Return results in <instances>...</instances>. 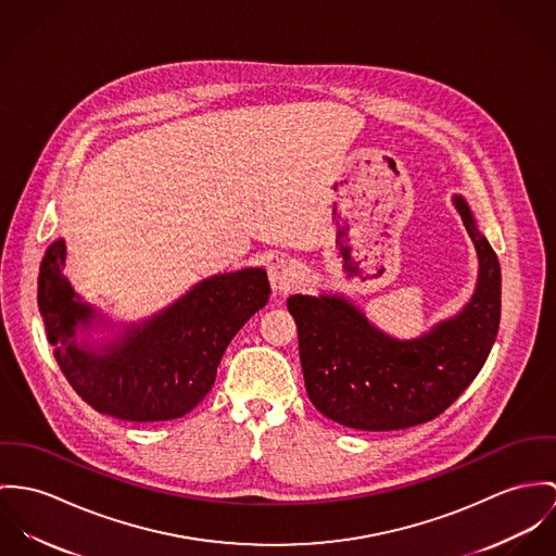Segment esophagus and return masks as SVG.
Segmentation results:
<instances>
[{"mask_svg": "<svg viewBox=\"0 0 556 556\" xmlns=\"http://www.w3.org/2000/svg\"><path fill=\"white\" fill-rule=\"evenodd\" d=\"M268 281L275 292H288L296 283V264L288 257H275L268 264Z\"/></svg>", "mask_w": 556, "mask_h": 556, "instance_id": "34e87169", "label": "esophagus"}]
</instances>
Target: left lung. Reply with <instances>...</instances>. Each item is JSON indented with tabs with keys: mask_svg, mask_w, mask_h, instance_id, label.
<instances>
[{
	"mask_svg": "<svg viewBox=\"0 0 556 556\" xmlns=\"http://www.w3.org/2000/svg\"><path fill=\"white\" fill-rule=\"evenodd\" d=\"M454 206L476 245L471 301L418 339L401 341L343 296L288 299L299 328L308 399L326 418L358 431H401L443 414L484 367L501 317V268L463 195Z\"/></svg>",
	"mask_w": 556,
	"mask_h": 556,
	"instance_id": "8db88e82",
	"label": "left lung"
}]
</instances>
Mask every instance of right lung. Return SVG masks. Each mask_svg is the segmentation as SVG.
Instances as JSON below:
<instances>
[{"instance_id": "1", "label": "right lung", "mask_w": 556, "mask_h": 556, "mask_svg": "<svg viewBox=\"0 0 556 556\" xmlns=\"http://www.w3.org/2000/svg\"><path fill=\"white\" fill-rule=\"evenodd\" d=\"M63 264L60 239L47 249L38 277V307L58 365L85 403L129 422L175 420L191 412L213 388L228 343L270 294L264 268L215 275L93 350L76 341V330L89 328L100 313L72 290Z\"/></svg>"}]
</instances>
